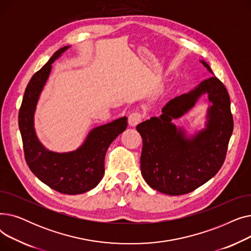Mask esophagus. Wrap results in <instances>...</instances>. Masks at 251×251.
Returning <instances> with one entry per match:
<instances>
[{
    "mask_svg": "<svg viewBox=\"0 0 251 251\" xmlns=\"http://www.w3.org/2000/svg\"><path fill=\"white\" fill-rule=\"evenodd\" d=\"M142 120V115L138 112L130 114L128 117V124L131 127H135L137 124H139Z\"/></svg>",
    "mask_w": 251,
    "mask_h": 251,
    "instance_id": "obj_1",
    "label": "esophagus"
}]
</instances>
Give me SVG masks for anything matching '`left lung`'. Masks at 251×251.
Instances as JSON below:
<instances>
[{"label": "left lung", "mask_w": 251, "mask_h": 251, "mask_svg": "<svg viewBox=\"0 0 251 251\" xmlns=\"http://www.w3.org/2000/svg\"><path fill=\"white\" fill-rule=\"evenodd\" d=\"M213 74L193 89L171 100L162 115L137 125L142 137L140 169L149 185L168 195L189 193L212 179L225 161L233 132L230 98L209 65L201 60ZM204 94L208 107L203 127L189 134L173 121L187 113Z\"/></svg>", "instance_id": "8db88e82"}]
</instances>
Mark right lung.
Here are the masks:
<instances>
[{"instance_id": "add662e5", "label": "right lung", "mask_w": 251, "mask_h": 251, "mask_svg": "<svg viewBox=\"0 0 251 251\" xmlns=\"http://www.w3.org/2000/svg\"><path fill=\"white\" fill-rule=\"evenodd\" d=\"M70 48L58 50L30 79L19 111V129L25 160L31 172L46 185L60 193L81 194L94 189L104 174V156L110 144L127 128V117L92 128L75 151L58 152L39 141L34 114L42 91L51 71V64Z\"/></svg>"}]
</instances>
